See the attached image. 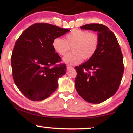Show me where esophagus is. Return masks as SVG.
I'll return each instance as SVG.
<instances>
[{
  "label": "esophagus",
  "instance_id": "1",
  "mask_svg": "<svg viewBox=\"0 0 133 133\" xmlns=\"http://www.w3.org/2000/svg\"><path fill=\"white\" fill-rule=\"evenodd\" d=\"M72 69H73V67H72L71 66H69V65H67V70H69Z\"/></svg>",
  "mask_w": 133,
  "mask_h": 133
}]
</instances>
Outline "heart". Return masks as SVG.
Returning a JSON list of instances; mask_svg holds the SVG:
<instances>
[{"mask_svg": "<svg viewBox=\"0 0 133 133\" xmlns=\"http://www.w3.org/2000/svg\"><path fill=\"white\" fill-rule=\"evenodd\" d=\"M99 38L97 34L88 31L75 29L66 35L64 40L56 37L53 40L52 46L60 56H64L71 49L72 51L64 56L65 63L75 65L84 60L91 58L97 50Z\"/></svg>", "mask_w": 133, "mask_h": 133, "instance_id": "obj_1", "label": "heart"}]
</instances>
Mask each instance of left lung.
<instances>
[{
	"label": "left lung",
	"mask_w": 133,
	"mask_h": 133,
	"mask_svg": "<svg viewBox=\"0 0 133 133\" xmlns=\"http://www.w3.org/2000/svg\"><path fill=\"white\" fill-rule=\"evenodd\" d=\"M82 29L97 32L98 46L91 58L76 66V91L86 102L99 104L118 90L124 73L123 54L116 36L102 24L91 23Z\"/></svg>",
	"instance_id": "left-lung-1"
}]
</instances>
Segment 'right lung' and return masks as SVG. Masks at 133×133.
Segmentation results:
<instances>
[{
    "label": "right lung",
    "instance_id": "right-lung-1",
    "mask_svg": "<svg viewBox=\"0 0 133 133\" xmlns=\"http://www.w3.org/2000/svg\"><path fill=\"white\" fill-rule=\"evenodd\" d=\"M69 31L48 23H35L16 42L11 57L13 78L28 98L44 100L57 89L58 78L65 75L67 68L65 64H56L62 60L52 42Z\"/></svg>",
    "mask_w": 133,
    "mask_h": 133
}]
</instances>
